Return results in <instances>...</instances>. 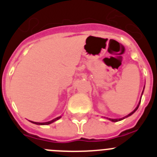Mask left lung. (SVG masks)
<instances>
[{
  "instance_id": "left-lung-1",
  "label": "left lung",
  "mask_w": 157,
  "mask_h": 157,
  "mask_svg": "<svg viewBox=\"0 0 157 157\" xmlns=\"http://www.w3.org/2000/svg\"><path fill=\"white\" fill-rule=\"evenodd\" d=\"M144 89H145V86H144ZM144 89H143V91H142V93H141V96H142V94H143V92H144ZM141 99H140L139 102H138V105H137V107H136V108H135V109H134V110L133 111V112H130V114H128V115H127V116H124V117H123V118H120V119H110V118H107V119H108V120H110V121H112V122H118V121H120V120H124V119H126V118L129 117V116H131V115H133V114H134V112H135L136 111L138 110V107H139V105H140V103H141Z\"/></svg>"
}]
</instances>
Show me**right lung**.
Returning <instances> with one entry per match:
<instances>
[{
  "label": "right lung",
  "instance_id": "right-lung-1",
  "mask_svg": "<svg viewBox=\"0 0 157 157\" xmlns=\"http://www.w3.org/2000/svg\"><path fill=\"white\" fill-rule=\"evenodd\" d=\"M60 118H61V116H59V117L55 118L54 120H51V121L45 122V123H37V122H33V121H30V122H31L32 123H34V124H37V125H48V124H50V123H52L53 122H55V121H56V120H59Z\"/></svg>",
  "mask_w": 157,
  "mask_h": 157
}]
</instances>
